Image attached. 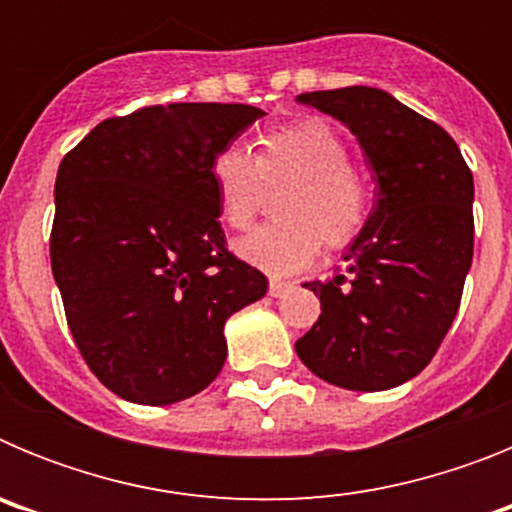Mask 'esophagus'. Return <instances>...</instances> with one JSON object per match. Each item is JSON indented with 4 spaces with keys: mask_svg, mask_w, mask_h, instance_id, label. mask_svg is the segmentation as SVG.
<instances>
[{
    "mask_svg": "<svg viewBox=\"0 0 512 512\" xmlns=\"http://www.w3.org/2000/svg\"><path fill=\"white\" fill-rule=\"evenodd\" d=\"M292 287H295V284H292V282H284V279H271V282H269V295L271 297H282V295H287V292Z\"/></svg>",
    "mask_w": 512,
    "mask_h": 512,
    "instance_id": "34e87169",
    "label": "esophagus"
}]
</instances>
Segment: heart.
<instances>
[{"mask_svg": "<svg viewBox=\"0 0 512 512\" xmlns=\"http://www.w3.org/2000/svg\"><path fill=\"white\" fill-rule=\"evenodd\" d=\"M210 179L220 220L246 230L264 207L266 189H279V223L253 230L235 251L269 274H295L318 259L320 246L343 248L364 230L372 197L351 169L346 140L323 117H302L259 138L256 156L228 146L212 158Z\"/></svg>", "mask_w": 512, "mask_h": 512, "instance_id": "1", "label": "heart"}]
</instances>
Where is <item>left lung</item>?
<instances>
[{
  "instance_id": "left-lung-1",
  "label": "left lung",
  "mask_w": 512,
  "mask_h": 512,
  "mask_svg": "<svg viewBox=\"0 0 512 512\" xmlns=\"http://www.w3.org/2000/svg\"><path fill=\"white\" fill-rule=\"evenodd\" d=\"M297 102L341 120L377 179L369 220L343 253L346 271L305 282L320 318L295 343L297 356L343 390H392L423 372L459 310L474 253L472 171L441 125L382 89Z\"/></svg>"
}]
</instances>
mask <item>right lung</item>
<instances>
[{
  "label": "right lung",
  "mask_w": 512,
  "mask_h": 512,
  "mask_svg": "<svg viewBox=\"0 0 512 512\" xmlns=\"http://www.w3.org/2000/svg\"><path fill=\"white\" fill-rule=\"evenodd\" d=\"M266 112L179 102L102 120L56 176L53 279L81 356L138 405L197 395L228 356L225 320L269 282L225 248L212 158Z\"/></svg>",
  "instance_id": "add662e5"
}]
</instances>
